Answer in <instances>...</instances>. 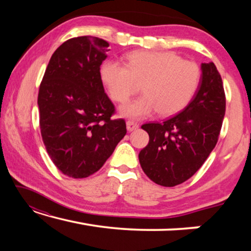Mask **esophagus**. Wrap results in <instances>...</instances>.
Instances as JSON below:
<instances>
[{
    "mask_svg": "<svg viewBox=\"0 0 251 251\" xmlns=\"http://www.w3.org/2000/svg\"><path fill=\"white\" fill-rule=\"evenodd\" d=\"M126 127H127V130H128V131H133V130L138 128V124H137V123L133 122V121H127L126 122Z\"/></svg>",
    "mask_w": 251,
    "mask_h": 251,
    "instance_id": "1",
    "label": "esophagus"
}]
</instances>
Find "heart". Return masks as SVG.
<instances>
[{
  "label": "heart",
  "mask_w": 251,
  "mask_h": 251,
  "mask_svg": "<svg viewBox=\"0 0 251 251\" xmlns=\"http://www.w3.org/2000/svg\"><path fill=\"white\" fill-rule=\"evenodd\" d=\"M100 77L112 100L120 103L142 85L144 94L120 107L122 116L142 120L157 110L161 116H171L185 108L198 90L201 70L175 53L135 50L127 55L126 64L105 61Z\"/></svg>",
  "instance_id": "heart-1"
}]
</instances>
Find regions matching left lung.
<instances>
[{"mask_svg": "<svg viewBox=\"0 0 251 251\" xmlns=\"http://www.w3.org/2000/svg\"><path fill=\"white\" fill-rule=\"evenodd\" d=\"M198 90L179 114L142 126L150 143L139 152L144 173L156 184L174 187L189 179L218 141L226 110L223 80L212 62L202 63Z\"/></svg>", "mask_w": 251, "mask_h": 251, "instance_id": "1", "label": "left lung"}]
</instances>
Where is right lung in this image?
<instances>
[{
  "label": "right lung",
  "instance_id": "1",
  "mask_svg": "<svg viewBox=\"0 0 251 251\" xmlns=\"http://www.w3.org/2000/svg\"><path fill=\"white\" fill-rule=\"evenodd\" d=\"M108 46L93 36L64 42L40 86L42 138L55 166L72 178L96 173L126 135L125 121L110 118L115 109L100 77Z\"/></svg>",
  "mask_w": 251,
  "mask_h": 251
}]
</instances>
